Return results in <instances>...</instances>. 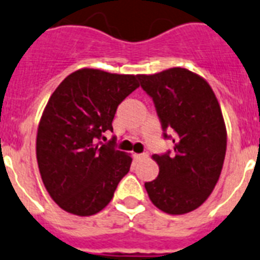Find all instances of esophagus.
<instances>
[{
    "label": "esophagus",
    "instance_id": "34e87169",
    "mask_svg": "<svg viewBox=\"0 0 260 260\" xmlns=\"http://www.w3.org/2000/svg\"><path fill=\"white\" fill-rule=\"evenodd\" d=\"M147 156H148L147 152H145V154H134L135 160H141V159H143V157H147Z\"/></svg>",
    "mask_w": 260,
    "mask_h": 260
}]
</instances>
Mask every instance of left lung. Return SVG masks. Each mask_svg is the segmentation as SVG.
Segmentation results:
<instances>
[{
	"mask_svg": "<svg viewBox=\"0 0 260 260\" xmlns=\"http://www.w3.org/2000/svg\"><path fill=\"white\" fill-rule=\"evenodd\" d=\"M139 80L163 130L174 133V152L152 155L159 175L145 188L157 209L185 214L205 203L222 171L228 134L221 106L208 81L187 68L139 75Z\"/></svg>",
	"mask_w": 260,
	"mask_h": 260,
	"instance_id": "obj_1",
	"label": "left lung"
}]
</instances>
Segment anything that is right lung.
Segmentation results:
<instances>
[{
    "instance_id": "1",
    "label": "right lung",
    "mask_w": 260,
    "mask_h": 260,
    "mask_svg": "<svg viewBox=\"0 0 260 260\" xmlns=\"http://www.w3.org/2000/svg\"><path fill=\"white\" fill-rule=\"evenodd\" d=\"M138 79L81 68L51 94L38 125L37 160L48 194L66 212H101L130 170V154L97 141L113 132L115 110L138 88Z\"/></svg>"
}]
</instances>
